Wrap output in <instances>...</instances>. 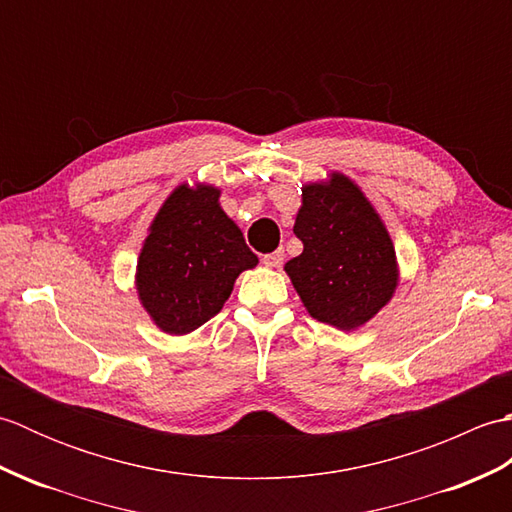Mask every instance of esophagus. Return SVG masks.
<instances>
[{"label":"esophagus","mask_w":512,"mask_h":512,"mask_svg":"<svg viewBox=\"0 0 512 512\" xmlns=\"http://www.w3.org/2000/svg\"><path fill=\"white\" fill-rule=\"evenodd\" d=\"M284 250H275V253H270V255H264V264L268 266V268H279L281 264H284Z\"/></svg>","instance_id":"esophagus-1"}]
</instances>
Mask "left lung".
Returning <instances> with one entry per match:
<instances>
[{
  "instance_id": "8db88e82",
  "label": "left lung",
  "mask_w": 512,
  "mask_h": 512,
  "mask_svg": "<svg viewBox=\"0 0 512 512\" xmlns=\"http://www.w3.org/2000/svg\"><path fill=\"white\" fill-rule=\"evenodd\" d=\"M295 235L303 253L284 270L312 319L352 332L394 297L400 281L394 242L345 173L303 184Z\"/></svg>"
}]
</instances>
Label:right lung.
Listing matches in <instances>:
<instances>
[{
  "label": "right lung",
  "mask_w": 512,
  "mask_h": 512,
  "mask_svg": "<svg viewBox=\"0 0 512 512\" xmlns=\"http://www.w3.org/2000/svg\"><path fill=\"white\" fill-rule=\"evenodd\" d=\"M213 184H178L162 202L140 248L136 292L165 334L198 330L231 297L239 273L259 264Z\"/></svg>",
  "instance_id": "right-lung-1"
}]
</instances>
